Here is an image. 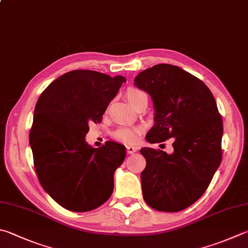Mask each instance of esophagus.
Wrapping results in <instances>:
<instances>
[{
    "mask_svg": "<svg viewBox=\"0 0 248 248\" xmlns=\"http://www.w3.org/2000/svg\"><path fill=\"white\" fill-rule=\"evenodd\" d=\"M126 151H127L128 154H133L137 151V148L133 146H126Z\"/></svg>",
    "mask_w": 248,
    "mask_h": 248,
    "instance_id": "obj_1",
    "label": "esophagus"
}]
</instances>
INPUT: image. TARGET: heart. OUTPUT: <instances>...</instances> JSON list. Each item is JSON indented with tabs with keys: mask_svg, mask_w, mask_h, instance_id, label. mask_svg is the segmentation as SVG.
Wrapping results in <instances>:
<instances>
[{
	"mask_svg": "<svg viewBox=\"0 0 248 248\" xmlns=\"http://www.w3.org/2000/svg\"><path fill=\"white\" fill-rule=\"evenodd\" d=\"M126 98H127L129 104L134 108L142 100H148L146 93L135 87H130L126 91ZM112 135L118 141H122L124 143H135L141 135V128L136 127V126H134V127H132V126H122V127H119L114 130Z\"/></svg>",
	"mask_w": 248,
	"mask_h": 248,
	"instance_id": "b5f03b06",
	"label": "heart"
}]
</instances>
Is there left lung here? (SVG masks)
<instances>
[{
  "label": "left lung",
  "instance_id": "obj_1",
  "mask_svg": "<svg viewBox=\"0 0 248 248\" xmlns=\"http://www.w3.org/2000/svg\"><path fill=\"white\" fill-rule=\"evenodd\" d=\"M135 85L151 96L154 125L146 139L158 143L174 138V152L142 148L143 200L161 212L175 213L202 197L221 163L223 125L216 100L205 84L172 64L140 72Z\"/></svg>",
  "mask_w": 248,
  "mask_h": 248
}]
</instances>
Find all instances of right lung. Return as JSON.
<instances>
[{
  "mask_svg": "<svg viewBox=\"0 0 248 248\" xmlns=\"http://www.w3.org/2000/svg\"><path fill=\"white\" fill-rule=\"evenodd\" d=\"M126 82L92 70H73L42 93L30 130L37 178L50 198L71 212H90L109 200L113 175L126 156L123 144L85 141L91 123H100L107 107Z\"/></svg>",
  "mask_w": 248,
  "mask_h": 248,
  "instance_id": "right-lung-1",
  "label": "right lung"
}]
</instances>
